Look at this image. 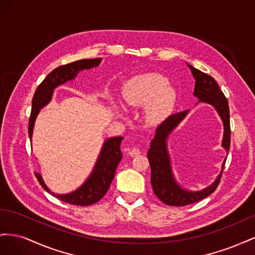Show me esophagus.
Listing matches in <instances>:
<instances>
[{
    "instance_id": "esophagus-1",
    "label": "esophagus",
    "mask_w": 255,
    "mask_h": 255,
    "mask_svg": "<svg viewBox=\"0 0 255 255\" xmlns=\"http://www.w3.org/2000/svg\"><path fill=\"white\" fill-rule=\"evenodd\" d=\"M128 154H129V155L132 156V157H135V156L140 155V154H141V151H140V149H139V148H136V146H135V148H133V149H130V150H129Z\"/></svg>"
}]
</instances>
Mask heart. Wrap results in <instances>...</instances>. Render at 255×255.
Listing matches in <instances>:
<instances>
[{
	"instance_id": "obj_1",
	"label": "heart",
	"mask_w": 255,
	"mask_h": 255,
	"mask_svg": "<svg viewBox=\"0 0 255 255\" xmlns=\"http://www.w3.org/2000/svg\"><path fill=\"white\" fill-rule=\"evenodd\" d=\"M123 100L129 106H146V119L152 123L164 120L171 113L176 100L175 90L168 85L165 76L149 73L127 83L122 91Z\"/></svg>"
}]
</instances>
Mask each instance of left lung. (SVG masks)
Instances as JSON below:
<instances>
[{"mask_svg": "<svg viewBox=\"0 0 255 255\" xmlns=\"http://www.w3.org/2000/svg\"><path fill=\"white\" fill-rule=\"evenodd\" d=\"M188 67L190 68L191 73L196 79L194 95L200 99V101L210 103L215 106V109L217 110L220 115L223 121V126H225L222 146L229 151L231 144V127L228 99L211 75L198 70V69L190 65ZM187 112L188 111H184L181 113L172 114L161 122L156 128L155 136L151 140L150 149L148 151V159L151 167V184L154 194L161 202L171 206H185L201 201L202 199L212 195L216 188L218 187L223 172L222 169L217 180L211 186H208L201 191L189 192L182 189L175 183L171 172L166 141L169 133L184 119ZM226 160L223 161L222 168H225Z\"/></svg>", "mask_w": 255, "mask_h": 255, "instance_id": "1", "label": "left lung"}]
</instances>
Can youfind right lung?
<instances>
[{
	"label": "right lung",
	"mask_w": 255,
	"mask_h": 255,
	"mask_svg": "<svg viewBox=\"0 0 255 255\" xmlns=\"http://www.w3.org/2000/svg\"><path fill=\"white\" fill-rule=\"evenodd\" d=\"M100 61H101V58L76 60L73 61V63L57 67L47 75V78H45L40 83L39 86L37 87L35 95L33 97L32 112H30L28 120V136L30 139H32L34 122L37 115L39 113L41 107H43L45 104H48L50 102L54 88L57 87L58 85L66 83L67 81L74 79L78 72L83 70V69H90L92 67H97L100 64ZM122 139L123 137H114L105 141L103 149L101 153H100L96 167L91 175L89 176V179L84 183L82 187L71 192V194H53L42 181L41 175L38 173H36L37 180L39 181L41 186L47 190L49 194L61 200L63 202L80 206L94 204L98 202L99 200H101L105 196L107 190L110 189V186L116 173V169H117V166L122 158V153L120 150V144Z\"/></svg>",
	"instance_id": "right-lung-1"
}]
</instances>
